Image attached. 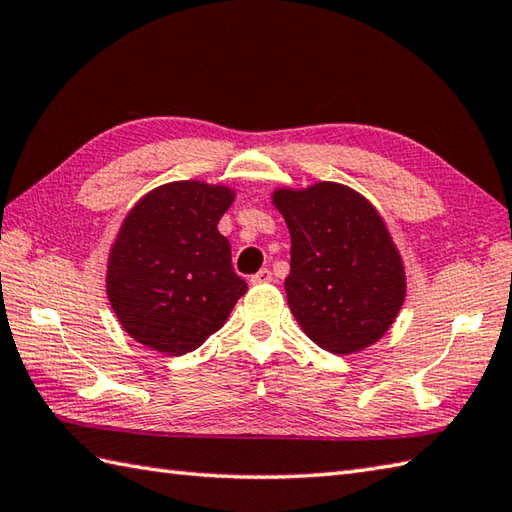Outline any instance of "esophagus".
<instances>
[{"mask_svg": "<svg viewBox=\"0 0 512 512\" xmlns=\"http://www.w3.org/2000/svg\"><path fill=\"white\" fill-rule=\"evenodd\" d=\"M270 281H273V273H270L268 268H262V270H259V273H255L253 277H250V284H255V286L270 284Z\"/></svg>", "mask_w": 512, "mask_h": 512, "instance_id": "1", "label": "esophagus"}]
</instances>
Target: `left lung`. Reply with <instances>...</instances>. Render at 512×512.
<instances>
[{
	"label": "left lung",
	"instance_id": "obj_1",
	"mask_svg": "<svg viewBox=\"0 0 512 512\" xmlns=\"http://www.w3.org/2000/svg\"><path fill=\"white\" fill-rule=\"evenodd\" d=\"M290 231L286 295L301 330L332 354L383 339L407 292L405 266L374 204L339 182L277 189Z\"/></svg>",
	"mask_w": 512,
	"mask_h": 512
}]
</instances>
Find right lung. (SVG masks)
I'll return each instance as SVG.
<instances>
[{
	"label": "right lung",
	"instance_id": "add662e5",
	"mask_svg": "<svg viewBox=\"0 0 512 512\" xmlns=\"http://www.w3.org/2000/svg\"><path fill=\"white\" fill-rule=\"evenodd\" d=\"M235 200L222 184L178 180L143 195L107 259V299L134 341L180 356L222 328L246 281L217 222Z\"/></svg>",
	"mask_w": 512,
	"mask_h": 512
}]
</instances>
